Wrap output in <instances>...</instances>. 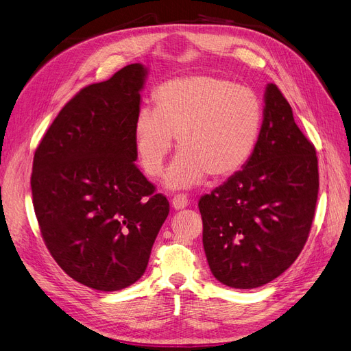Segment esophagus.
I'll list each match as a JSON object with an SVG mask.
<instances>
[{
	"label": "esophagus",
	"instance_id": "34e87169",
	"mask_svg": "<svg viewBox=\"0 0 351 351\" xmlns=\"http://www.w3.org/2000/svg\"><path fill=\"white\" fill-rule=\"evenodd\" d=\"M188 204H189V201H188V197H186V195L178 194V195H175V197L172 198V207H173L175 210H182V208H185Z\"/></svg>",
	"mask_w": 351,
	"mask_h": 351
}]
</instances>
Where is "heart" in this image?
Wrapping results in <instances>:
<instances>
[{"label": "heart", "instance_id": "obj_1", "mask_svg": "<svg viewBox=\"0 0 351 351\" xmlns=\"http://www.w3.org/2000/svg\"><path fill=\"white\" fill-rule=\"evenodd\" d=\"M154 109L144 106L134 119L137 160L150 176H160L178 141L180 154L166 175L169 188H188L207 175L224 179L250 160L263 123L255 90L214 74L172 78L154 90Z\"/></svg>", "mask_w": 351, "mask_h": 351}]
</instances>
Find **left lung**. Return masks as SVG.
<instances>
[{
	"label": "left lung",
	"instance_id": "left-lung-1",
	"mask_svg": "<svg viewBox=\"0 0 351 351\" xmlns=\"http://www.w3.org/2000/svg\"><path fill=\"white\" fill-rule=\"evenodd\" d=\"M252 156L199 198L202 245L213 276L233 289L273 281L308 241L319 189L318 157L278 87L265 88Z\"/></svg>",
	"mask_w": 351,
	"mask_h": 351
}]
</instances>
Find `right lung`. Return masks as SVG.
Returning <instances> with one entry per match:
<instances>
[{"mask_svg":"<svg viewBox=\"0 0 351 351\" xmlns=\"http://www.w3.org/2000/svg\"><path fill=\"white\" fill-rule=\"evenodd\" d=\"M147 69L131 64L82 88L33 157V207L43 242L82 285L117 291L137 281L169 201L135 166L132 125Z\"/></svg>","mask_w":351,"mask_h":351,"instance_id":"add662e5","label":"right lung"}]
</instances>
